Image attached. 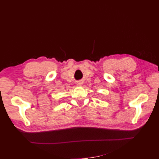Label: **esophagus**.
Wrapping results in <instances>:
<instances>
[{"instance_id": "1", "label": "esophagus", "mask_w": 159, "mask_h": 159, "mask_svg": "<svg viewBox=\"0 0 159 159\" xmlns=\"http://www.w3.org/2000/svg\"><path fill=\"white\" fill-rule=\"evenodd\" d=\"M83 85V83L82 82H78V85H80V86H81Z\"/></svg>"}]
</instances>
